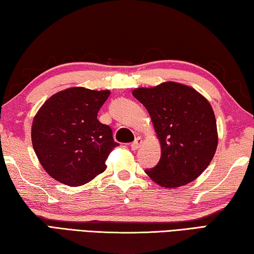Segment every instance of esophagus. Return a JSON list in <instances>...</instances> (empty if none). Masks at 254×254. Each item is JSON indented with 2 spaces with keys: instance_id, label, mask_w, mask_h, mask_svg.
<instances>
[{
  "instance_id": "obj_1",
  "label": "esophagus",
  "mask_w": 254,
  "mask_h": 254,
  "mask_svg": "<svg viewBox=\"0 0 254 254\" xmlns=\"http://www.w3.org/2000/svg\"><path fill=\"white\" fill-rule=\"evenodd\" d=\"M142 143H143L142 137H141V136H137V137H135L134 142H132V144H131V149H132V150H137V149H139V148L141 147V145H142Z\"/></svg>"
}]
</instances>
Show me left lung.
Here are the masks:
<instances>
[{"label":"left lung","instance_id":"left-lung-1","mask_svg":"<svg viewBox=\"0 0 254 254\" xmlns=\"http://www.w3.org/2000/svg\"><path fill=\"white\" fill-rule=\"evenodd\" d=\"M152 120L160 142L161 158L150 179L163 188L194 182L207 168L217 149L218 134L209 102L190 86L165 81L133 89Z\"/></svg>","mask_w":254,"mask_h":254}]
</instances>
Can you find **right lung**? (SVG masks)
Wrapping results in <instances>:
<instances>
[{"label":"right lung","mask_w":254,"mask_h":254,"mask_svg":"<svg viewBox=\"0 0 254 254\" xmlns=\"http://www.w3.org/2000/svg\"><path fill=\"white\" fill-rule=\"evenodd\" d=\"M110 91L70 87L54 94L34 115L33 150L50 177L71 187L83 186L106 169L118 147L109 126L97 113Z\"/></svg>","instance_id":"1"}]
</instances>
